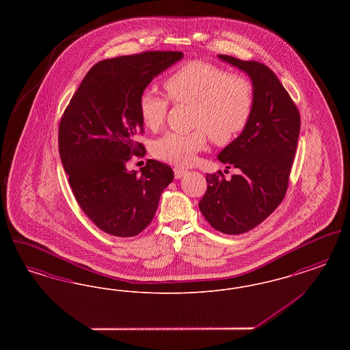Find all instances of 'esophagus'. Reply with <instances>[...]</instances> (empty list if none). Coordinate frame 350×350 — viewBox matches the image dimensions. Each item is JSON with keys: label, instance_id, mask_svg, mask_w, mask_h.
I'll return each instance as SVG.
<instances>
[{"label": "esophagus", "instance_id": "obj_1", "mask_svg": "<svg viewBox=\"0 0 350 350\" xmlns=\"http://www.w3.org/2000/svg\"><path fill=\"white\" fill-rule=\"evenodd\" d=\"M185 173H187V170L186 169H183V167H174V177L176 178H183V176H185Z\"/></svg>", "mask_w": 350, "mask_h": 350}]
</instances>
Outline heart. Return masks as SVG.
<instances>
[{
	"instance_id": "b5f03b06",
	"label": "heart",
	"mask_w": 350,
	"mask_h": 350,
	"mask_svg": "<svg viewBox=\"0 0 350 350\" xmlns=\"http://www.w3.org/2000/svg\"><path fill=\"white\" fill-rule=\"evenodd\" d=\"M167 98L174 105H190L189 133H167L152 146V154L174 165H189L208 137L217 146L231 143L245 130L254 107V86L247 76L234 75L203 60H191L164 80ZM169 103L146 90L139 97L143 124L157 131L165 122Z\"/></svg>"
}]
</instances>
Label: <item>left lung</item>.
<instances>
[{"label":"left lung","mask_w":350,"mask_h":350,"mask_svg":"<svg viewBox=\"0 0 350 350\" xmlns=\"http://www.w3.org/2000/svg\"><path fill=\"white\" fill-rule=\"evenodd\" d=\"M219 57L248 73L254 86V107L245 130L217 156L239 173L231 180L220 170L207 173L200 210L214 230L240 234L264 221L284 198L298 146L300 114L265 64L228 55Z\"/></svg>","instance_id":"1"}]
</instances>
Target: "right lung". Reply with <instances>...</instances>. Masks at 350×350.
Segmentation results:
<instances>
[{"label": "right lung", "mask_w": 350, "mask_h": 350, "mask_svg": "<svg viewBox=\"0 0 350 350\" xmlns=\"http://www.w3.org/2000/svg\"><path fill=\"white\" fill-rule=\"evenodd\" d=\"M178 51H146L106 59L90 68L59 124V153L72 193L103 232L133 237L152 221L174 174L156 160L129 172L146 148L139 97L163 70L183 59Z\"/></svg>", "instance_id": "right-lung-1"}]
</instances>
